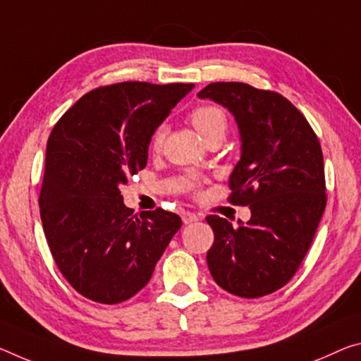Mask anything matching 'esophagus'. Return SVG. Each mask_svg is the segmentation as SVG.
Wrapping results in <instances>:
<instances>
[{
  "label": "esophagus",
  "instance_id": "obj_1",
  "mask_svg": "<svg viewBox=\"0 0 361 361\" xmlns=\"http://www.w3.org/2000/svg\"><path fill=\"white\" fill-rule=\"evenodd\" d=\"M181 219H183V223H185V225H190V223L197 221L199 219H201V216H199L197 214H192V212H185V214L181 215Z\"/></svg>",
  "mask_w": 361,
  "mask_h": 361
}]
</instances>
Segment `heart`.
I'll list each match as a JSON object with an SVG mask.
<instances>
[{
	"instance_id": "b5f03b06",
	"label": "heart",
	"mask_w": 361,
	"mask_h": 361,
	"mask_svg": "<svg viewBox=\"0 0 361 361\" xmlns=\"http://www.w3.org/2000/svg\"><path fill=\"white\" fill-rule=\"evenodd\" d=\"M191 123L197 133L202 136V140L207 142L210 140H223L228 130V117L221 107L214 104H202L192 109L190 114ZM165 138V127L160 125L151 136V149L160 151Z\"/></svg>"
}]
</instances>
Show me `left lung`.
I'll return each instance as SVG.
<instances>
[{
    "instance_id": "left-lung-1",
    "label": "left lung",
    "mask_w": 361,
    "mask_h": 361,
    "mask_svg": "<svg viewBox=\"0 0 361 361\" xmlns=\"http://www.w3.org/2000/svg\"><path fill=\"white\" fill-rule=\"evenodd\" d=\"M197 96L226 107L236 120L241 160L230 176V201L250 209V220L238 226L207 216L215 234L207 252L210 274L234 295L271 294L294 276L322 220V146L307 118L274 91L219 82Z\"/></svg>"
}]
</instances>
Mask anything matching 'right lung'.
Returning a JSON list of instances; mask_svg holds the SVG:
<instances>
[{
  "instance_id": "add662e5",
  "label": "right lung",
  "mask_w": 361,
  "mask_h": 361,
  "mask_svg": "<svg viewBox=\"0 0 361 361\" xmlns=\"http://www.w3.org/2000/svg\"><path fill=\"white\" fill-rule=\"evenodd\" d=\"M192 83L123 82L90 91L59 118L47 145L39 215L57 268L99 304L149 283L181 219L125 207L120 186L147 164L151 136Z\"/></svg>"
}]
</instances>
